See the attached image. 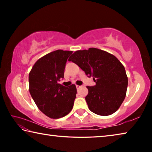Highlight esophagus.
Here are the masks:
<instances>
[{"instance_id":"1","label":"esophagus","mask_w":152,"mask_h":152,"mask_svg":"<svg viewBox=\"0 0 152 152\" xmlns=\"http://www.w3.org/2000/svg\"><path fill=\"white\" fill-rule=\"evenodd\" d=\"M76 89H79L81 87V86H78V85H76Z\"/></svg>"}]
</instances>
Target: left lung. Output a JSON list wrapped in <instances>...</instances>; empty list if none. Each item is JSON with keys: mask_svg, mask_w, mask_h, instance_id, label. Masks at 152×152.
Wrapping results in <instances>:
<instances>
[{"mask_svg": "<svg viewBox=\"0 0 152 152\" xmlns=\"http://www.w3.org/2000/svg\"><path fill=\"white\" fill-rule=\"evenodd\" d=\"M68 61L77 64L96 82L93 86H86L88 94L85 99L89 109L101 116L116 112L124 101L128 84L119 60L107 51L91 48L75 51Z\"/></svg>", "mask_w": 152, "mask_h": 152, "instance_id": "left-lung-1", "label": "left lung"}]
</instances>
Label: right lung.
<instances>
[{"label": "right lung", "instance_id": "add662e5", "mask_svg": "<svg viewBox=\"0 0 152 152\" xmlns=\"http://www.w3.org/2000/svg\"><path fill=\"white\" fill-rule=\"evenodd\" d=\"M72 53L61 50L49 53L36 61L29 74L31 96L38 109L51 119L66 116L73 108L76 86L58 84L64 78L66 61Z\"/></svg>", "mask_w": 152, "mask_h": 152}]
</instances>
